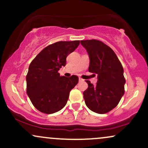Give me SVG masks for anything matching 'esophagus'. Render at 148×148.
<instances>
[{"label": "esophagus", "instance_id": "obj_1", "mask_svg": "<svg viewBox=\"0 0 148 148\" xmlns=\"http://www.w3.org/2000/svg\"><path fill=\"white\" fill-rule=\"evenodd\" d=\"M79 81H84V79H81V78H80V77H79Z\"/></svg>", "mask_w": 148, "mask_h": 148}]
</instances>
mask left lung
<instances>
[{
    "instance_id": "1",
    "label": "left lung",
    "mask_w": 148,
    "mask_h": 148,
    "mask_svg": "<svg viewBox=\"0 0 148 148\" xmlns=\"http://www.w3.org/2000/svg\"><path fill=\"white\" fill-rule=\"evenodd\" d=\"M81 44L90 58L88 71L97 75L96 86L86 81L84 92L86 106L95 113L103 114L118 104L125 93L124 69L116 54L108 46L97 40H82Z\"/></svg>"
}]
</instances>
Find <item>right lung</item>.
Instances as JSON below:
<instances>
[{"label": "right lung", "mask_w": 148, "mask_h": 148, "mask_svg": "<svg viewBox=\"0 0 148 148\" xmlns=\"http://www.w3.org/2000/svg\"><path fill=\"white\" fill-rule=\"evenodd\" d=\"M79 40L58 42L47 46L30 64L26 76L27 94L38 111L51 114L67 103L69 92L79 82L72 75L60 76L58 70L65 66L66 58L79 45Z\"/></svg>", "instance_id": "right-lung-1"}]
</instances>
